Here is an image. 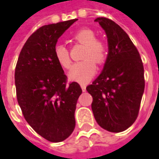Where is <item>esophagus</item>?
Masks as SVG:
<instances>
[{
	"mask_svg": "<svg viewBox=\"0 0 159 159\" xmlns=\"http://www.w3.org/2000/svg\"><path fill=\"white\" fill-rule=\"evenodd\" d=\"M81 88H82V90H83V92H85V91H86V85H84V84H82V85H81Z\"/></svg>",
	"mask_w": 159,
	"mask_h": 159,
	"instance_id": "1",
	"label": "esophagus"
}]
</instances>
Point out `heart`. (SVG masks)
I'll list each match as a JSON object with an SVG mask.
<instances>
[{
    "label": "heart",
    "instance_id": "b5f03b06",
    "mask_svg": "<svg viewBox=\"0 0 159 159\" xmlns=\"http://www.w3.org/2000/svg\"><path fill=\"white\" fill-rule=\"evenodd\" d=\"M77 43L85 46L83 53L84 60L74 64L69 71V78L79 83H87L92 79L97 70L96 64H102L107 59V48L103 42L96 40L93 30L82 29L77 30L72 36ZM54 58L59 66L69 69L71 65L68 49L61 44L54 48Z\"/></svg>",
    "mask_w": 159,
    "mask_h": 159
}]
</instances>
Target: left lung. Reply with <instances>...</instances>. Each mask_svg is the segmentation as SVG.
<instances>
[{
	"instance_id": "1",
	"label": "left lung",
	"mask_w": 159,
	"mask_h": 159,
	"mask_svg": "<svg viewBox=\"0 0 159 159\" xmlns=\"http://www.w3.org/2000/svg\"><path fill=\"white\" fill-rule=\"evenodd\" d=\"M107 34L108 55L100 76L86 89L93 97L92 111L104 129L118 133L136 120L145 89L144 67L140 53L117 24L97 18Z\"/></svg>"
}]
</instances>
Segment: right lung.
<instances>
[{"mask_svg":"<svg viewBox=\"0 0 159 159\" xmlns=\"http://www.w3.org/2000/svg\"><path fill=\"white\" fill-rule=\"evenodd\" d=\"M77 19L44 25L30 36L15 68L17 100L23 115L36 133L51 142H60L75 129L76 102L82 93L54 58L60 36Z\"/></svg>","mask_w":159,"mask_h":159,"instance_id":"obj_1","label":"right lung"}]
</instances>
